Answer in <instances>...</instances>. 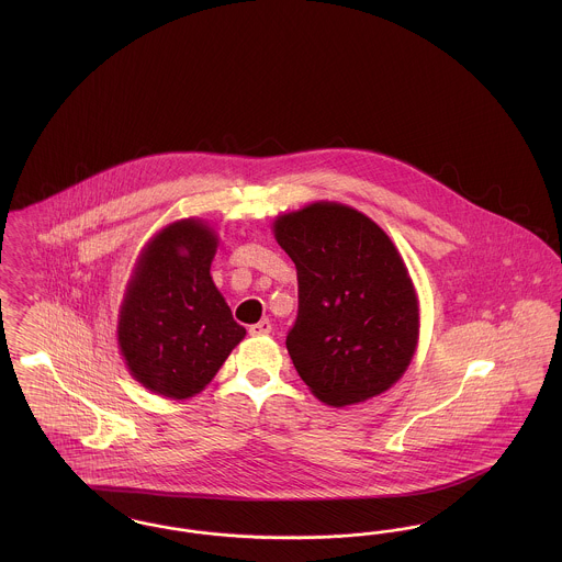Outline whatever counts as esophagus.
<instances>
[{
    "mask_svg": "<svg viewBox=\"0 0 562 562\" xmlns=\"http://www.w3.org/2000/svg\"><path fill=\"white\" fill-rule=\"evenodd\" d=\"M248 333H250L252 337H259V335H269V333H271V322H257V324H252V326L248 328Z\"/></svg>",
    "mask_w": 562,
    "mask_h": 562,
    "instance_id": "34e87169",
    "label": "esophagus"
}]
</instances>
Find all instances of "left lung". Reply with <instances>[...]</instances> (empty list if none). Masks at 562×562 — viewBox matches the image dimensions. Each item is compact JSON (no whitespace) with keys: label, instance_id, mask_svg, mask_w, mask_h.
I'll list each match as a JSON object with an SVG mask.
<instances>
[{"label":"left lung","instance_id":"left-lung-1","mask_svg":"<svg viewBox=\"0 0 562 562\" xmlns=\"http://www.w3.org/2000/svg\"><path fill=\"white\" fill-rule=\"evenodd\" d=\"M273 236L296 268L286 349L310 392L348 406L390 390L419 341V301L394 241L367 214L324 200L276 216Z\"/></svg>","mask_w":562,"mask_h":562}]
</instances>
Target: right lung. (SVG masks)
<instances>
[{
	"mask_svg": "<svg viewBox=\"0 0 562 562\" xmlns=\"http://www.w3.org/2000/svg\"><path fill=\"white\" fill-rule=\"evenodd\" d=\"M218 236L202 218L175 221L145 244L117 314V348L149 392L200 394L246 335L214 286Z\"/></svg>",
	"mask_w": 562,
	"mask_h": 562,
	"instance_id": "add662e5",
	"label": "right lung"
}]
</instances>
